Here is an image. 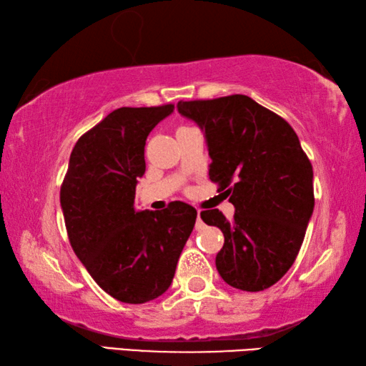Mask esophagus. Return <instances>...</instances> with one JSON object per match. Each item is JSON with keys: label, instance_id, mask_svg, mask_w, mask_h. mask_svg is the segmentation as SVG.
Instances as JSON below:
<instances>
[{"label": "esophagus", "instance_id": "34e87169", "mask_svg": "<svg viewBox=\"0 0 366 366\" xmlns=\"http://www.w3.org/2000/svg\"><path fill=\"white\" fill-rule=\"evenodd\" d=\"M205 227V224H203V221L200 218V209H197V222H195V229L197 231H202V229Z\"/></svg>", "mask_w": 366, "mask_h": 366}]
</instances>
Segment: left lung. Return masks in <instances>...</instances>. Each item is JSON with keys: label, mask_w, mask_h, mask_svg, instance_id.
<instances>
[{"label": "left lung", "mask_w": 366, "mask_h": 366, "mask_svg": "<svg viewBox=\"0 0 366 366\" xmlns=\"http://www.w3.org/2000/svg\"><path fill=\"white\" fill-rule=\"evenodd\" d=\"M177 109L205 132L209 179L235 208L231 221L219 209L200 213L224 234L216 269L235 289L271 287L294 264L315 207L313 168L299 137L247 95L179 102Z\"/></svg>", "instance_id": "obj_1"}]
</instances>
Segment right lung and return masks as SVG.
Returning <instances> with one entry per match:
<instances>
[{"label": "right lung", "mask_w": 366, "mask_h": 366, "mask_svg": "<svg viewBox=\"0 0 366 366\" xmlns=\"http://www.w3.org/2000/svg\"><path fill=\"white\" fill-rule=\"evenodd\" d=\"M174 104L119 108L74 145L61 185L67 237L104 292L124 303L164 294L195 226L197 209L171 202L139 212L135 185L145 174V140Z\"/></svg>", "instance_id": "obj_1"}]
</instances>
